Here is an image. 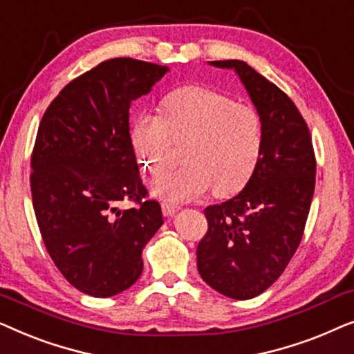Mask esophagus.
Wrapping results in <instances>:
<instances>
[{
    "instance_id": "1",
    "label": "esophagus",
    "mask_w": 354,
    "mask_h": 354,
    "mask_svg": "<svg viewBox=\"0 0 354 354\" xmlns=\"http://www.w3.org/2000/svg\"><path fill=\"white\" fill-rule=\"evenodd\" d=\"M161 207H162V214L167 216V217L174 216L178 209H180V206H178V205H174V203H167V201H164Z\"/></svg>"
}]
</instances>
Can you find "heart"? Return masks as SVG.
<instances>
[{
    "instance_id": "heart-1",
    "label": "heart",
    "mask_w": 354,
    "mask_h": 354,
    "mask_svg": "<svg viewBox=\"0 0 354 354\" xmlns=\"http://www.w3.org/2000/svg\"><path fill=\"white\" fill-rule=\"evenodd\" d=\"M130 143L151 176L162 174L176 147L185 145V164L154 180V195L188 201L212 188V195L225 198L250 182L263 153L264 130L251 106L188 85L164 96L159 115L140 114L130 129Z\"/></svg>"
}]
</instances>
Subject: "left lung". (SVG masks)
Segmentation results:
<instances>
[{
  "label": "left lung",
  "instance_id": "8db88e82",
  "mask_svg": "<svg viewBox=\"0 0 354 354\" xmlns=\"http://www.w3.org/2000/svg\"><path fill=\"white\" fill-rule=\"evenodd\" d=\"M235 69L263 120L259 162L243 190L207 206V232L196 250L203 280L225 297L266 292L298 250L316 185L308 124L290 96L245 61H212Z\"/></svg>",
  "mask_w": 354,
  "mask_h": 354
}]
</instances>
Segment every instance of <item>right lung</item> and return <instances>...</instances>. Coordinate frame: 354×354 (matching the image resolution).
Listing matches in <instances>:
<instances>
[{"instance_id":"1","label":"right lung","mask_w":354,"mask_h":354,"mask_svg":"<svg viewBox=\"0 0 354 354\" xmlns=\"http://www.w3.org/2000/svg\"><path fill=\"white\" fill-rule=\"evenodd\" d=\"M167 66L115 57L71 80L38 125L30 158L33 211L43 243L64 279L96 298L137 282L142 251L162 225L130 143V103ZM135 204L120 212L119 202Z\"/></svg>"}]
</instances>
